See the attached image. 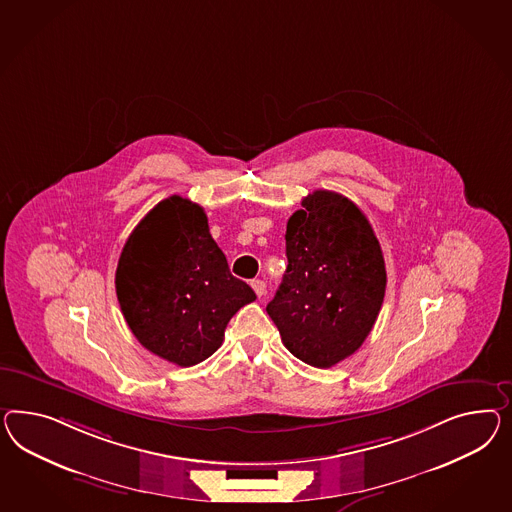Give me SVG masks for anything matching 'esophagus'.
<instances>
[{
    "instance_id": "esophagus-1",
    "label": "esophagus",
    "mask_w": 512,
    "mask_h": 512,
    "mask_svg": "<svg viewBox=\"0 0 512 512\" xmlns=\"http://www.w3.org/2000/svg\"><path fill=\"white\" fill-rule=\"evenodd\" d=\"M251 287H253V291H255L259 298H263L264 294H266V283H264L263 279H253Z\"/></svg>"
}]
</instances>
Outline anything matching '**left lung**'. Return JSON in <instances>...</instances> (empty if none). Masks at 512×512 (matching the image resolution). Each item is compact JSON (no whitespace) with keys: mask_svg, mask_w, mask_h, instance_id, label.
I'll list each match as a JSON object with an SVG mask.
<instances>
[{"mask_svg":"<svg viewBox=\"0 0 512 512\" xmlns=\"http://www.w3.org/2000/svg\"><path fill=\"white\" fill-rule=\"evenodd\" d=\"M283 281L266 313L292 356L328 369L373 330L386 264L373 227L348 197L317 190L287 221Z\"/></svg>","mask_w":512,"mask_h":512,"instance_id":"obj_1","label":"left lung"}]
</instances>
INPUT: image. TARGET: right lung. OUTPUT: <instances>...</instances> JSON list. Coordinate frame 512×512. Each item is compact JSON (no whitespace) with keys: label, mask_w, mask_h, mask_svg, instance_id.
Segmentation results:
<instances>
[{"label":"right lung","mask_w":512,"mask_h":512,"mask_svg":"<svg viewBox=\"0 0 512 512\" xmlns=\"http://www.w3.org/2000/svg\"><path fill=\"white\" fill-rule=\"evenodd\" d=\"M115 291L139 343L179 367L212 356L229 320L257 298L229 272L203 207L180 195L160 201L128 236Z\"/></svg>","instance_id":"add662e5"}]
</instances>
